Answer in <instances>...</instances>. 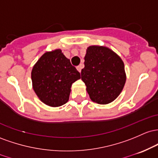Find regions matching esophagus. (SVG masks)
<instances>
[{
    "label": "esophagus",
    "instance_id": "esophagus-1",
    "mask_svg": "<svg viewBox=\"0 0 158 158\" xmlns=\"http://www.w3.org/2000/svg\"><path fill=\"white\" fill-rule=\"evenodd\" d=\"M83 69V65L82 64L79 65L78 66H77V71H78L79 72H81V69Z\"/></svg>",
    "mask_w": 158,
    "mask_h": 158
}]
</instances>
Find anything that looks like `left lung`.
Listing matches in <instances>:
<instances>
[{
  "mask_svg": "<svg viewBox=\"0 0 158 158\" xmlns=\"http://www.w3.org/2000/svg\"><path fill=\"white\" fill-rule=\"evenodd\" d=\"M81 79L93 102L107 104L123 89L126 74L123 61L116 53L105 46L91 45L86 49Z\"/></svg>",
  "mask_w": 158,
  "mask_h": 158,
  "instance_id": "8db88e82",
  "label": "left lung"
}]
</instances>
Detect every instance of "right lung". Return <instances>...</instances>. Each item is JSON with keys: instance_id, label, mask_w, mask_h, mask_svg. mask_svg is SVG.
Wrapping results in <instances>:
<instances>
[{"instance_id": "add662e5", "label": "right lung", "mask_w": 158, "mask_h": 158, "mask_svg": "<svg viewBox=\"0 0 158 158\" xmlns=\"http://www.w3.org/2000/svg\"><path fill=\"white\" fill-rule=\"evenodd\" d=\"M80 78V72L60 49L42 54L31 72L35 93L41 102L53 107H60L68 102L71 86Z\"/></svg>"}]
</instances>
